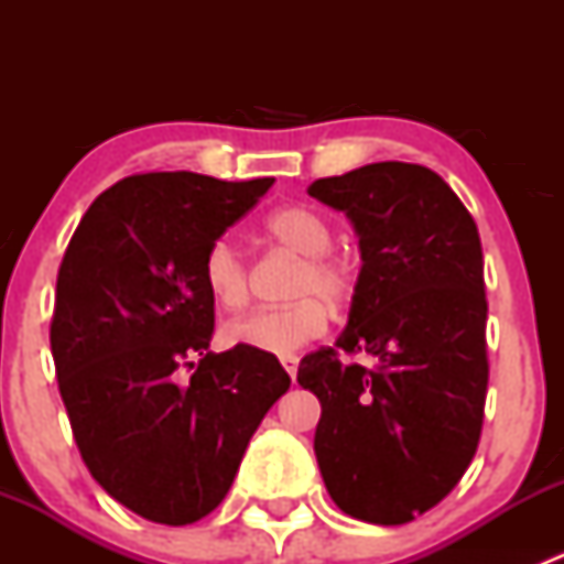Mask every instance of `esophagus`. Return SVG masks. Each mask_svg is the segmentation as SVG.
<instances>
[{
    "mask_svg": "<svg viewBox=\"0 0 564 564\" xmlns=\"http://www.w3.org/2000/svg\"><path fill=\"white\" fill-rule=\"evenodd\" d=\"M297 362H300L297 355H283V357H281V366L286 368V373H289V377H292V379H294V373H297Z\"/></svg>",
    "mask_w": 564,
    "mask_h": 564,
    "instance_id": "34e87169",
    "label": "esophagus"
}]
</instances>
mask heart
<instances>
[{
	"instance_id": "1",
	"label": "heart",
	"mask_w": 564,
	"mask_h": 564,
	"mask_svg": "<svg viewBox=\"0 0 564 564\" xmlns=\"http://www.w3.org/2000/svg\"><path fill=\"white\" fill-rule=\"evenodd\" d=\"M264 235L292 253L303 256L292 294L305 297L286 308H264L226 324L224 338L231 346H248L264 355H292L327 329L329 308L349 300L351 270L344 259L329 253L333 229L311 207L289 204L264 220ZM204 283L220 308L237 311L248 303V267L242 253L229 240L213 242L204 256Z\"/></svg>"
}]
</instances>
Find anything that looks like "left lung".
<instances>
[{
    "instance_id": "left-lung-1",
    "label": "left lung",
    "mask_w": 564,
    "mask_h": 564,
    "mask_svg": "<svg viewBox=\"0 0 564 564\" xmlns=\"http://www.w3.org/2000/svg\"><path fill=\"white\" fill-rule=\"evenodd\" d=\"M316 202L349 218L360 275L335 348L303 357L297 382L322 403L314 453L351 519L406 524L469 466L486 403V286L477 226L453 187L417 163H368L316 180Z\"/></svg>"
}]
</instances>
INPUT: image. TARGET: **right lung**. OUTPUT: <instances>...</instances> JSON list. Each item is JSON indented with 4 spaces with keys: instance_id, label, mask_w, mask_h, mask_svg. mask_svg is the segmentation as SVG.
I'll return each mask as SVG.
<instances>
[{
    "instance_id": "right-lung-1",
    "label": "right lung",
    "mask_w": 564,
    "mask_h": 564,
    "mask_svg": "<svg viewBox=\"0 0 564 564\" xmlns=\"http://www.w3.org/2000/svg\"><path fill=\"white\" fill-rule=\"evenodd\" d=\"M272 182L124 176L95 198L62 259L51 355L73 436L95 480L155 524H193L224 502L292 384L275 355L209 351L204 256Z\"/></svg>"
}]
</instances>
